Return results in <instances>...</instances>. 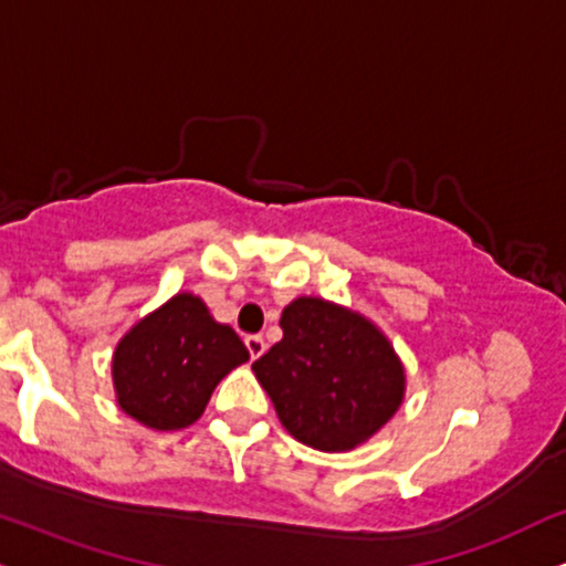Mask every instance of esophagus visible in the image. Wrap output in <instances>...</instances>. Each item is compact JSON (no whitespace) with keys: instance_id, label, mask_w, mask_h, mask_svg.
<instances>
[{"instance_id":"34e87169","label":"esophagus","mask_w":566,"mask_h":566,"mask_svg":"<svg viewBox=\"0 0 566 566\" xmlns=\"http://www.w3.org/2000/svg\"><path fill=\"white\" fill-rule=\"evenodd\" d=\"M243 344H247L251 359H260L264 354V348H268V346H264L262 336H247V338H243Z\"/></svg>"}]
</instances>
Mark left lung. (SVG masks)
Returning a JSON list of instances; mask_svg holds the SVG:
<instances>
[{"mask_svg":"<svg viewBox=\"0 0 566 566\" xmlns=\"http://www.w3.org/2000/svg\"><path fill=\"white\" fill-rule=\"evenodd\" d=\"M283 338L251 365L283 428L317 451H352L396 415L407 373L386 333L359 312L298 296Z\"/></svg>","mask_w":566,"mask_h":566,"instance_id":"8db88e82","label":"left lung"}]
</instances>
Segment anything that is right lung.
I'll return each mask as SVG.
<instances>
[{"label": "right lung", "mask_w": 566, "mask_h": 566, "mask_svg": "<svg viewBox=\"0 0 566 566\" xmlns=\"http://www.w3.org/2000/svg\"><path fill=\"white\" fill-rule=\"evenodd\" d=\"M249 361L230 325L209 315L191 291L138 319L113 354L117 407L151 430L193 424L230 369Z\"/></svg>", "instance_id": "1"}]
</instances>
